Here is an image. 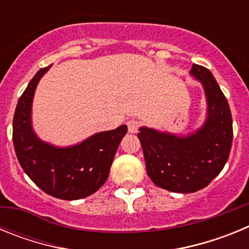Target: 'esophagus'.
<instances>
[{"instance_id": "1", "label": "esophagus", "mask_w": 249, "mask_h": 249, "mask_svg": "<svg viewBox=\"0 0 249 249\" xmlns=\"http://www.w3.org/2000/svg\"><path fill=\"white\" fill-rule=\"evenodd\" d=\"M127 127H128L129 133H137L138 128H140V122L136 120H129L127 122Z\"/></svg>"}]
</instances>
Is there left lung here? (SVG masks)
Returning a JSON list of instances; mask_svg holds the SVG:
<instances>
[{"label":"left lung","instance_id":"obj_1","mask_svg":"<svg viewBox=\"0 0 249 249\" xmlns=\"http://www.w3.org/2000/svg\"><path fill=\"white\" fill-rule=\"evenodd\" d=\"M191 76L203 87L204 122L195 131L178 135L140 127L147 175L156 186L176 193H193L212 182L230 157L232 114L218 83L207 68L193 65Z\"/></svg>","mask_w":249,"mask_h":249}]
</instances>
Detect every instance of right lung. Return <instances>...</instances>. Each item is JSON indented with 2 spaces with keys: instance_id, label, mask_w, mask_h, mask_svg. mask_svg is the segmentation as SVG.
<instances>
[{
  "instance_id": "1",
  "label": "right lung",
  "mask_w": 249,
  "mask_h": 249,
  "mask_svg": "<svg viewBox=\"0 0 249 249\" xmlns=\"http://www.w3.org/2000/svg\"><path fill=\"white\" fill-rule=\"evenodd\" d=\"M51 66L35 74L19 97L13 116V146L22 169L43 192L66 201L86 198L107 181L127 126L97 132L71 146L41 140L32 126V103L37 85Z\"/></svg>"
}]
</instances>
